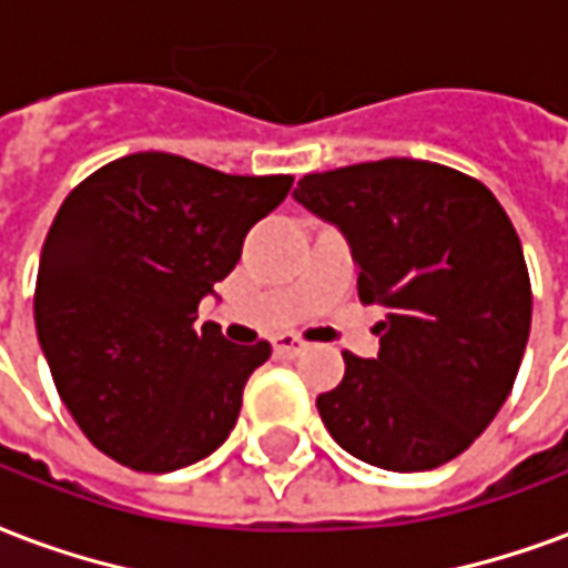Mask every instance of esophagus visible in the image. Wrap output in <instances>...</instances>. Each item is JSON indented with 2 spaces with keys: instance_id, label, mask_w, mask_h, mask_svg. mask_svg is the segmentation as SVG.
I'll list each match as a JSON object with an SVG mask.
<instances>
[{
  "instance_id": "esophagus-1",
  "label": "esophagus",
  "mask_w": 568,
  "mask_h": 568,
  "mask_svg": "<svg viewBox=\"0 0 568 568\" xmlns=\"http://www.w3.org/2000/svg\"><path fill=\"white\" fill-rule=\"evenodd\" d=\"M303 349H306V339H300L296 334L275 336V352H281V355H296Z\"/></svg>"
}]
</instances>
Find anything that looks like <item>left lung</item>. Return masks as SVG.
I'll use <instances>...</instances> for the list:
<instances>
[{
    "instance_id": "8db88e82",
    "label": "left lung",
    "mask_w": 568,
    "mask_h": 568,
    "mask_svg": "<svg viewBox=\"0 0 568 568\" xmlns=\"http://www.w3.org/2000/svg\"><path fill=\"white\" fill-rule=\"evenodd\" d=\"M293 197L346 234L358 300L386 308L377 358L343 352L318 396L339 448L393 473L467 452L514 389L531 284L510 216L473 175L389 158L308 172Z\"/></svg>"
}]
</instances>
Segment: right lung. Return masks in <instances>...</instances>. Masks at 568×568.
<instances>
[{
  "instance_id": "add662e5",
  "label": "right lung",
  "mask_w": 568,
  "mask_h": 568,
  "mask_svg": "<svg viewBox=\"0 0 568 568\" xmlns=\"http://www.w3.org/2000/svg\"><path fill=\"white\" fill-rule=\"evenodd\" d=\"M293 175H229L142 151L61 203L39 256L33 318L58 396L98 452L172 473L213 455L250 374L272 355L229 343L197 306Z\"/></svg>"
}]
</instances>
